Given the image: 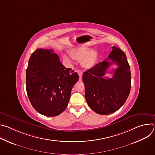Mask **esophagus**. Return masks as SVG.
<instances>
[{
	"mask_svg": "<svg viewBox=\"0 0 155 155\" xmlns=\"http://www.w3.org/2000/svg\"><path fill=\"white\" fill-rule=\"evenodd\" d=\"M77 72L78 73V74L79 75V80H82V75H83V73L80 70H77Z\"/></svg>",
	"mask_w": 155,
	"mask_h": 155,
	"instance_id": "obj_1",
	"label": "esophagus"
}]
</instances>
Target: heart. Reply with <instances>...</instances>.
I'll return each mask as SVG.
<instances>
[{
    "mask_svg": "<svg viewBox=\"0 0 155 155\" xmlns=\"http://www.w3.org/2000/svg\"><path fill=\"white\" fill-rule=\"evenodd\" d=\"M88 51L81 48H73L71 51V56L79 61H82V64L86 68H91L96 64L98 53L96 51H91L88 54ZM64 58L68 61H70L68 56H65Z\"/></svg>",
    "mask_w": 155,
    "mask_h": 155,
    "instance_id": "b5f03b06",
    "label": "heart"
}]
</instances>
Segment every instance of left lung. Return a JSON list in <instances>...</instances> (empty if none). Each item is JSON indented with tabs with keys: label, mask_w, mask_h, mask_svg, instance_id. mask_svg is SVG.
Returning <instances> with one entry per match:
<instances>
[{
	"label": "left lung",
	"mask_w": 155,
	"mask_h": 155,
	"mask_svg": "<svg viewBox=\"0 0 155 155\" xmlns=\"http://www.w3.org/2000/svg\"><path fill=\"white\" fill-rule=\"evenodd\" d=\"M112 63L117 65L111 72L113 77L104 78L106 70ZM82 79L86 101L93 110L100 115L117 111L127 99L131 86L130 67L125 53L113 47L108 58L84 72Z\"/></svg>",
	"instance_id": "obj_1"
}]
</instances>
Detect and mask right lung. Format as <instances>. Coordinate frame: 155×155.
Segmentation results:
<instances>
[{"label": "right lung", "mask_w": 155, "mask_h": 155, "mask_svg": "<svg viewBox=\"0 0 155 155\" xmlns=\"http://www.w3.org/2000/svg\"><path fill=\"white\" fill-rule=\"evenodd\" d=\"M78 75L65 68L51 49H37L29 59L26 69V91L39 114L55 117L68 107L72 88Z\"/></svg>", "instance_id": "right-lung-1"}]
</instances>
